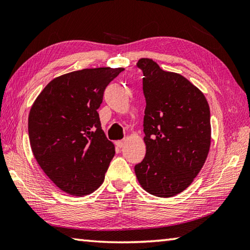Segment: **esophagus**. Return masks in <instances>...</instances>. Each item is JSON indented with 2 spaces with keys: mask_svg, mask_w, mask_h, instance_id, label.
<instances>
[{
  "mask_svg": "<svg viewBox=\"0 0 250 250\" xmlns=\"http://www.w3.org/2000/svg\"><path fill=\"white\" fill-rule=\"evenodd\" d=\"M125 144H126V141L125 140H121V141H117L116 142V146H117V147H119V148L125 147Z\"/></svg>",
  "mask_w": 250,
  "mask_h": 250,
  "instance_id": "esophagus-1",
  "label": "esophagus"
}]
</instances>
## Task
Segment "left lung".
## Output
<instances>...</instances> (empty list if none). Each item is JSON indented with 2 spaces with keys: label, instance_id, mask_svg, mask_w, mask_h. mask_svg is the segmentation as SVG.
<instances>
[{
  "label": "left lung",
  "instance_id": "1",
  "mask_svg": "<svg viewBox=\"0 0 250 250\" xmlns=\"http://www.w3.org/2000/svg\"><path fill=\"white\" fill-rule=\"evenodd\" d=\"M143 71L146 101V155L134 171L146 192L172 197L197 177L211 142L206 97L187 78L165 71L149 58L136 63Z\"/></svg>",
  "mask_w": 250,
  "mask_h": 250
}]
</instances>
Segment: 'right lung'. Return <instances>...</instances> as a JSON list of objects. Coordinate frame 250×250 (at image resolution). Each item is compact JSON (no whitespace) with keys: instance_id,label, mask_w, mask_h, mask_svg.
<instances>
[{"instance_id":"right-lung-1","label":"right lung","mask_w":250,"mask_h":250,"mask_svg":"<svg viewBox=\"0 0 250 250\" xmlns=\"http://www.w3.org/2000/svg\"><path fill=\"white\" fill-rule=\"evenodd\" d=\"M125 68H91L53 79L29 112L34 158L52 182L73 196L104 182L115 145L102 130L97 109L106 86Z\"/></svg>"}]
</instances>
